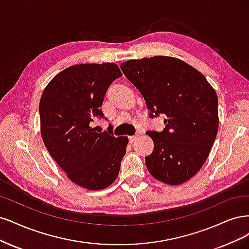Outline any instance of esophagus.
I'll return each instance as SVG.
<instances>
[{
	"label": "esophagus",
	"mask_w": 249,
	"mask_h": 249,
	"mask_svg": "<svg viewBox=\"0 0 249 249\" xmlns=\"http://www.w3.org/2000/svg\"><path fill=\"white\" fill-rule=\"evenodd\" d=\"M128 139H129L130 142H135L136 140H138V135H130Z\"/></svg>",
	"instance_id": "esophagus-1"
}]
</instances>
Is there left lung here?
Returning <instances> with one entry per match:
<instances>
[{
	"label": "left lung",
	"instance_id": "obj_1",
	"mask_svg": "<svg viewBox=\"0 0 249 249\" xmlns=\"http://www.w3.org/2000/svg\"><path fill=\"white\" fill-rule=\"evenodd\" d=\"M145 98L150 118L163 115L162 131H147L154 150L149 173L168 185L188 181L200 170L218 130L217 94L198 70L182 60L156 55L121 64Z\"/></svg>",
	"mask_w": 249,
	"mask_h": 249
}]
</instances>
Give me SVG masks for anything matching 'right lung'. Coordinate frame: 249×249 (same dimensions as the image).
<instances>
[{
	"label": "right lung",
	"mask_w": 249,
	"mask_h": 249,
	"mask_svg": "<svg viewBox=\"0 0 249 249\" xmlns=\"http://www.w3.org/2000/svg\"><path fill=\"white\" fill-rule=\"evenodd\" d=\"M122 76L115 63L79 64L61 71L44 89L39 103L44 145L76 185L90 190L108 187L119 175L127 136L115 138L111 127L96 132L90 126L103 118V98Z\"/></svg>",
	"instance_id": "right-lung-1"
}]
</instances>
